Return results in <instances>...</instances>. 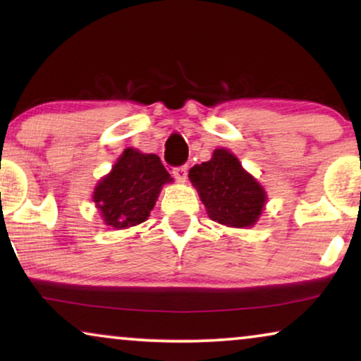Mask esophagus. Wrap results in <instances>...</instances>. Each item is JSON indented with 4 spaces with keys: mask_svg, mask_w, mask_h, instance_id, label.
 <instances>
[{
    "mask_svg": "<svg viewBox=\"0 0 361 361\" xmlns=\"http://www.w3.org/2000/svg\"><path fill=\"white\" fill-rule=\"evenodd\" d=\"M187 172H189V166H179V167H176L174 171H172V174H174V177L179 182H185Z\"/></svg>",
    "mask_w": 361,
    "mask_h": 361,
    "instance_id": "esophagus-1",
    "label": "esophagus"
}]
</instances>
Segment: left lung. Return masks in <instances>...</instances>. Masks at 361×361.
Here are the masks:
<instances>
[{
    "mask_svg": "<svg viewBox=\"0 0 361 361\" xmlns=\"http://www.w3.org/2000/svg\"><path fill=\"white\" fill-rule=\"evenodd\" d=\"M189 179L207 214L221 225L248 228L264 209V189L228 149H215L210 161L192 167Z\"/></svg>",
    "mask_w": 361,
    "mask_h": 361,
    "instance_id": "8db88e82",
    "label": "left lung"
}]
</instances>
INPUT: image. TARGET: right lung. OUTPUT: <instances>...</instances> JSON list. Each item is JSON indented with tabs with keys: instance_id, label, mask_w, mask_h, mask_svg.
I'll return each mask as SVG.
<instances>
[{
	"instance_id": "right-lung-1",
	"label": "right lung",
	"mask_w": 361,
	"mask_h": 361,
	"mask_svg": "<svg viewBox=\"0 0 361 361\" xmlns=\"http://www.w3.org/2000/svg\"><path fill=\"white\" fill-rule=\"evenodd\" d=\"M167 182H172V177L159 157L128 147L110 174L97 184L93 202L105 225L116 230L130 228L149 216Z\"/></svg>"
}]
</instances>
